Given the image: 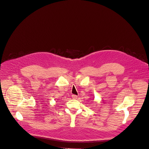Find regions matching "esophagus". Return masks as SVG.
<instances>
[{
  "label": "esophagus",
  "mask_w": 149,
  "mask_h": 149,
  "mask_svg": "<svg viewBox=\"0 0 149 149\" xmlns=\"http://www.w3.org/2000/svg\"><path fill=\"white\" fill-rule=\"evenodd\" d=\"M72 98L73 99L75 100V99H77L78 97H77V95H72Z\"/></svg>",
  "instance_id": "1"
}]
</instances>
